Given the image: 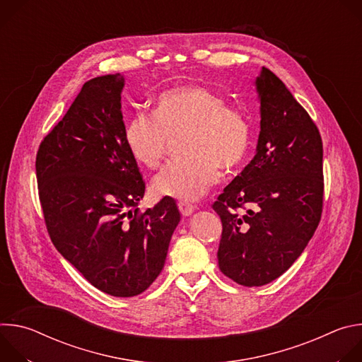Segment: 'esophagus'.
Segmentation results:
<instances>
[{"mask_svg":"<svg viewBox=\"0 0 362 362\" xmlns=\"http://www.w3.org/2000/svg\"><path fill=\"white\" fill-rule=\"evenodd\" d=\"M177 208H179L180 214H182L183 216H189V215H192L193 211H194V206H193V204H190V203H187V202H183V200H179V202H177Z\"/></svg>","mask_w":362,"mask_h":362,"instance_id":"1","label":"esophagus"}]
</instances>
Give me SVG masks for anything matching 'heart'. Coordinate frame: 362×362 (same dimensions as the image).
I'll list each match as a JSON object with an SVG mask.
<instances>
[{
    "instance_id": "1",
    "label": "heart",
    "mask_w": 362,
    "mask_h": 362,
    "mask_svg": "<svg viewBox=\"0 0 362 362\" xmlns=\"http://www.w3.org/2000/svg\"><path fill=\"white\" fill-rule=\"evenodd\" d=\"M182 133L186 154L168 162L153 179V190L160 196L199 199L218 182L221 169L230 173L245 163L252 144L243 112L203 86L163 91L153 113L137 112L126 123L124 140L137 162L158 168Z\"/></svg>"
}]
</instances>
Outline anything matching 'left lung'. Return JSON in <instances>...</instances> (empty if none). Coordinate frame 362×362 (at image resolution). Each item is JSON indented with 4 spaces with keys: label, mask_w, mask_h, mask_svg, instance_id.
I'll return each mask as SVG.
<instances>
[{
    "label": "left lung",
    "mask_w": 362,
    "mask_h": 362,
    "mask_svg": "<svg viewBox=\"0 0 362 362\" xmlns=\"http://www.w3.org/2000/svg\"><path fill=\"white\" fill-rule=\"evenodd\" d=\"M261 132L250 163L212 204L222 222L221 272L262 286L286 272L315 233L324 206L321 133L285 84L262 67Z\"/></svg>",
    "instance_id": "8db88e82"
}]
</instances>
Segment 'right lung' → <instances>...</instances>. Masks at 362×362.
Returning a JSON list of instances; mask_svg holds the SVG:
<instances>
[{"instance_id": "add662e5", "label": "right lung", "mask_w": 362, "mask_h": 362, "mask_svg": "<svg viewBox=\"0 0 362 362\" xmlns=\"http://www.w3.org/2000/svg\"><path fill=\"white\" fill-rule=\"evenodd\" d=\"M123 86L120 74L84 83L40 143L35 173L56 249L93 286L127 298L162 272L180 214L169 196L136 208L146 183L124 140Z\"/></svg>"}]
</instances>
